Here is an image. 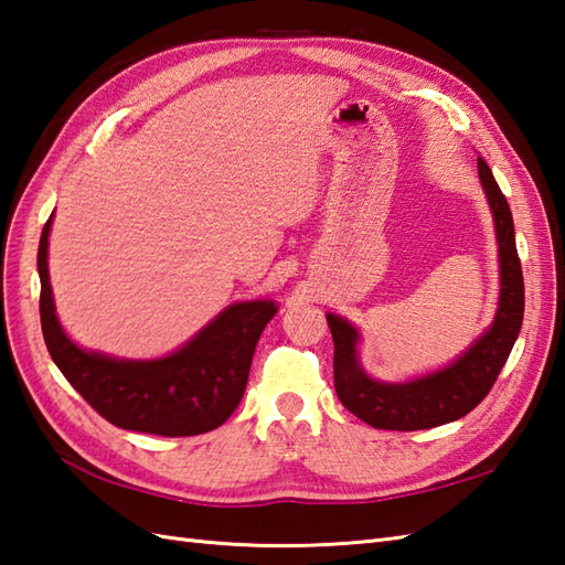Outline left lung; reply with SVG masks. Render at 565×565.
Here are the masks:
<instances>
[{"mask_svg":"<svg viewBox=\"0 0 565 565\" xmlns=\"http://www.w3.org/2000/svg\"><path fill=\"white\" fill-rule=\"evenodd\" d=\"M479 179L497 223L499 260H501V297L491 328L470 350L446 369L407 383H383L364 374L356 356L360 333L352 323L335 313H326L333 333V374L335 393L354 417L374 429L417 431L456 422L472 412L497 383L501 369L511 354L525 313V285L515 249V230L511 205L493 179L489 164L477 158Z\"/></svg>","mask_w":565,"mask_h":565,"instance_id":"1","label":"left lung"}]
</instances>
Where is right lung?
Instances as JSON below:
<instances>
[{
	"label": "right lung",
	"mask_w": 565,
	"mask_h": 565,
	"mask_svg": "<svg viewBox=\"0 0 565 565\" xmlns=\"http://www.w3.org/2000/svg\"><path fill=\"white\" fill-rule=\"evenodd\" d=\"M52 215L38 246L40 323L52 362L84 401L119 429L156 436H196L217 429L237 409L256 342L273 319L275 301H239L205 326L170 356L150 362L115 360L81 350L54 313L47 237Z\"/></svg>",
	"instance_id": "obj_1"
}]
</instances>
